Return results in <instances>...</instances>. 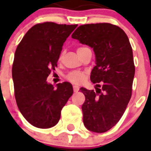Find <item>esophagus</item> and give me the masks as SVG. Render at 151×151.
<instances>
[{
    "label": "esophagus",
    "instance_id": "1",
    "mask_svg": "<svg viewBox=\"0 0 151 151\" xmlns=\"http://www.w3.org/2000/svg\"><path fill=\"white\" fill-rule=\"evenodd\" d=\"M79 90V86H77V85H74L73 86V92H77Z\"/></svg>",
    "mask_w": 151,
    "mask_h": 151
}]
</instances>
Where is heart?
Returning <instances> with one entry per match:
<instances>
[{
    "mask_svg": "<svg viewBox=\"0 0 151 151\" xmlns=\"http://www.w3.org/2000/svg\"><path fill=\"white\" fill-rule=\"evenodd\" d=\"M85 47H81L78 48V52L80 50L84 49ZM66 79L71 82L75 83V84H80L85 79V73L81 71H72L70 73H69L66 76Z\"/></svg>",
    "mask_w": 151,
    "mask_h": 151,
    "instance_id": "obj_1",
    "label": "heart"
}]
</instances>
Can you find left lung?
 <instances>
[{
    "mask_svg": "<svg viewBox=\"0 0 151 151\" xmlns=\"http://www.w3.org/2000/svg\"><path fill=\"white\" fill-rule=\"evenodd\" d=\"M71 37L93 48L96 55L90 76L96 92L80 88L85 96L83 122L89 131L105 132L119 122L131 99L135 75L131 45L124 30L110 23L82 25Z\"/></svg>",
    "mask_w": 151,
    "mask_h": 151,
    "instance_id": "1",
    "label": "left lung"
}]
</instances>
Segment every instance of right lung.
<instances>
[{
  "mask_svg": "<svg viewBox=\"0 0 151 151\" xmlns=\"http://www.w3.org/2000/svg\"><path fill=\"white\" fill-rule=\"evenodd\" d=\"M77 27L52 22L36 24L15 50L12 65L15 100L22 116L37 128L55 126L73 94L70 83H59L55 88L47 78L57 66L63 43Z\"/></svg>",
  "mask_w": 151,
  "mask_h": 151,
  "instance_id": "obj_1",
  "label": "right lung"
}]
</instances>
